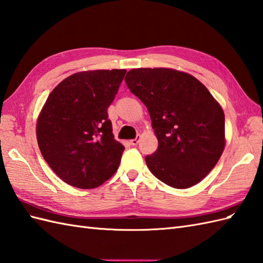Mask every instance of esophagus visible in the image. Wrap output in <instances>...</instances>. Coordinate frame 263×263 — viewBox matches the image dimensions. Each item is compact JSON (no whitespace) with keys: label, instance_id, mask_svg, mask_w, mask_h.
<instances>
[{"label":"esophagus","instance_id":"34e87169","mask_svg":"<svg viewBox=\"0 0 263 263\" xmlns=\"http://www.w3.org/2000/svg\"><path fill=\"white\" fill-rule=\"evenodd\" d=\"M139 138H141V136H137L136 138L132 139V141H130V145H133V146H136V145H137L138 142H139Z\"/></svg>","mask_w":263,"mask_h":263}]
</instances>
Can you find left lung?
I'll return each mask as SVG.
<instances>
[{"label": "left lung", "mask_w": 263, "mask_h": 263, "mask_svg": "<svg viewBox=\"0 0 263 263\" xmlns=\"http://www.w3.org/2000/svg\"><path fill=\"white\" fill-rule=\"evenodd\" d=\"M126 84L146 106L159 147L145 157L162 182L176 189L197 184L225 148V116L199 80L173 68H133Z\"/></svg>", "instance_id": "8db88e82"}]
</instances>
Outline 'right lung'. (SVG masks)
Here are the masks:
<instances>
[{
	"mask_svg": "<svg viewBox=\"0 0 263 263\" xmlns=\"http://www.w3.org/2000/svg\"><path fill=\"white\" fill-rule=\"evenodd\" d=\"M126 69L69 75L50 92L37 119V142L45 161L64 182L93 189L118 170L125 147L117 142L107 110Z\"/></svg>",
	"mask_w": 263,
	"mask_h": 263,
	"instance_id": "right-lung-1",
	"label": "right lung"
}]
</instances>
